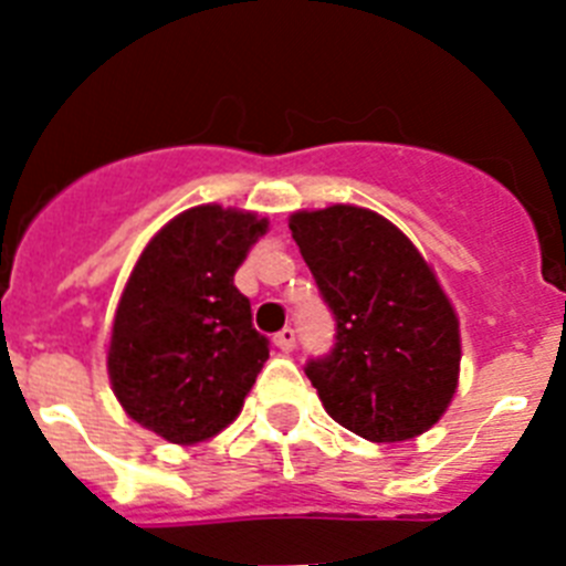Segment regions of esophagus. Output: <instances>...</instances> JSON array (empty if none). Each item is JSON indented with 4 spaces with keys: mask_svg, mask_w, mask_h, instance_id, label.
<instances>
[{
    "mask_svg": "<svg viewBox=\"0 0 566 566\" xmlns=\"http://www.w3.org/2000/svg\"><path fill=\"white\" fill-rule=\"evenodd\" d=\"M294 343H297V337H294V328H283V332L274 334V345H277L280 352H292Z\"/></svg>",
    "mask_w": 566,
    "mask_h": 566,
    "instance_id": "obj_1",
    "label": "esophagus"
}]
</instances>
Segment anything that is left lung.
Masks as SVG:
<instances>
[{
    "mask_svg": "<svg viewBox=\"0 0 566 566\" xmlns=\"http://www.w3.org/2000/svg\"><path fill=\"white\" fill-rule=\"evenodd\" d=\"M292 238L337 319L306 377L334 422L405 442L439 422L459 385V319L419 249L382 214L348 203L294 212Z\"/></svg>",
    "mask_w": 566,
    "mask_h": 566,
    "instance_id": "8db88e82",
    "label": "left lung"
}]
</instances>
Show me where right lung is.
<instances>
[{"instance_id": "right-lung-1", "label": "right lung", "mask_w": 566, "mask_h": 566, "mask_svg": "<svg viewBox=\"0 0 566 566\" xmlns=\"http://www.w3.org/2000/svg\"><path fill=\"white\" fill-rule=\"evenodd\" d=\"M266 229L254 212L192 207L149 240L129 274L109 337V382L127 417L167 442L221 433L269 359V339L234 286Z\"/></svg>"}]
</instances>
